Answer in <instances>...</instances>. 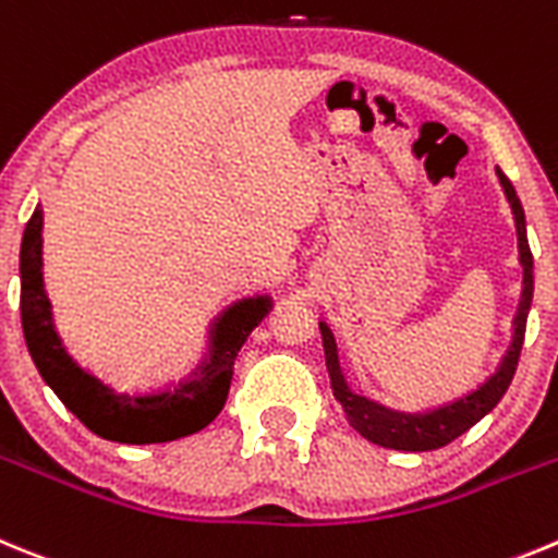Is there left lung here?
<instances>
[{"instance_id":"1","label":"left lung","mask_w":558,"mask_h":558,"mask_svg":"<svg viewBox=\"0 0 558 558\" xmlns=\"http://www.w3.org/2000/svg\"><path fill=\"white\" fill-rule=\"evenodd\" d=\"M498 178L500 185H504L506 197H509L511 214H514L517 247H520V267H523V294H520V305H517L514 336H511L509 353L504 355L498 373L489 375L486 384H481L478 389L464 395V398L453 400V403L439 405V409L395 411L389 409V405L375 403V400L364 398V395L350 391L348 380L341 375L333 333H330L328 325L319 323V333H323L325 348V366H328L333 398L339 400V405L344 409L350 425H353L366 441H373V445H380V448L389 450H405V453H423V450L445 448V445H450L453 439H459L464 430L473 428L475 423H481V420L500 403V398H504L506 389H509L511 378H514L520 350H523L531 300H534V255H531L529 233H525L523 203L517 197L511 180L506 178L500 169Z\"/></svg>"}]
</instances>
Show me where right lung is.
<instances>
[{"label": "right lung", "mask_w": 558, "mask_h": 558, "mask_svg": "<svg viewBox=\"0 0 558 558\" xmlns=\"http://www.w3.org/2000/svg\"><path fill=\"white\" fill-rule=\"evenodd\" d=\"M44 210H33L22 235V328L27 350L49 389L80 423L97 436L122 445H158L192 436L217 420L230 391L233 361L258 323L272 308L269 294L228 305L210 328L208 355L183 384L158 391H113L74 364L52 323V303L44 291L41 239Z\"/></svg>", "instance_id": "obj_1"}]
</instances>
